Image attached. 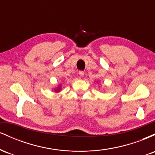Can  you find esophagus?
Instances as JSON below:
<instances>
[{
	"label": "esophagus",
	"mask_w": 155,
	"mask_h": 155,
	"mask_svg": "<svg viewBox=\"0 0 155 155\" xmlns=\"http://www.w3.org/2000/svg\"><path fill=\"white\" fill-rule=\"evenodd\" d=\"M79 74L80 76H81V77H82V76H84V71H79Z\"/></svg>",
	"instance_id": "34e87169"
}]
</instances>
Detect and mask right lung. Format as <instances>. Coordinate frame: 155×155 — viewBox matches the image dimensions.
Returning a JSON list of instances; mask_svg holds the SVG:
<instances>
[{
    "label": "right lung",
    "instance_id": "1",
    "mask_svg": "<svg viewBox=\"0 0 155 155\" xmlns=\"http://www.w3.org/2000/svg\"><path fill=\"white\" fill-rule=\"evenodd\" d=\"M60 90H61V88H60V87L59 86V87H57V89H56V90H54V91L58 92H60Z\"/></svg>",
    "mask_w": 155,
    "mask_h": 155
}]
</instances>
